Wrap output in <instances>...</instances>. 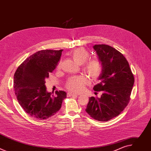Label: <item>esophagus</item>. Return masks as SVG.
<instances>
[{
  "instance_id": "1",
  "label": "esophagus",
  "mask_w": 151,
  "mask_h": 151,
  "mask_svg": "<svg viewBox=\"0 0 151 151\" xmlns=\"http://www.w3.org/2000/svg\"><path fill=\"white\" fill-rule=\"evenodd\" d=\"M68 97H73V96H77L76 94H73V93H68Z\"/></svg>"
}]
</instances>
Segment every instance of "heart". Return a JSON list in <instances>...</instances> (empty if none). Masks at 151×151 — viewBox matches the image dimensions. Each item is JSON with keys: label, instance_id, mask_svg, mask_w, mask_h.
Listing matches in <instances>:
<instances>
[{"label": "heart", "instance_id": "b5f03b06", "mask_svg": "<svg viewBox=\"0 0 151 151\" xmlns=\"http://www.w3.org/2000/svg\"><path fill=\"white\" fill-rule=\"evenodd\" d=\"M71 57L79 64H82V70L93 80L97 79L101 74L103 64L101 61L97 59L88 60L90 52L83 48H78L70 53ZM61 66V62L58 68ZM88 83V79L83 76H72L66 83V88L73 93H79L83 90L84 86Z\"/></svg>", "mask_w": 151, "mask_h": 151}]
</instances>
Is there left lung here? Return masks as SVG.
<instances>
[{"label":"left lung","instance_id":"obj_1","mask_svg":"<svg viewBox=\"0 0 151 151\" xmlns=\"http://www.w3.org/2000/svg\"><path fill=\"white\" fill-rule=\"evenodd\" d=\"M94 50L103 64L98 78L100 83L93 89L103 91L100 98L91 97L85 111L93 119L107 121L121 114L130 99L134 78L128 62L119 51L104 45H95Z\"/></svg>","mask_w":151,"mask_h":151}]
</instances>
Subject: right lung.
I'll use <instances>...</instances> for the list:
<instances>
[{
  "instance_id": "1",
  "label": "right lung",
  "mask_w": 151,
  "mask_h": 151,
  "mask_svg": "<svg viewBox=\"0 0 151 151\" xmlns=\"http://www.w3.org/2000/svg\"><path fill=\"white\" fill-rule=\"evenodd\" d=\"M63 50H41L26 59L17 68L14 88L17 100L31 117L44 120L54 115L61 108L67 94L56 91L55 96L47 91L45 80L55 69Z\"/></svg>"
}]
</instances>
